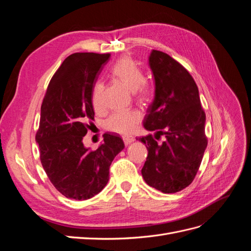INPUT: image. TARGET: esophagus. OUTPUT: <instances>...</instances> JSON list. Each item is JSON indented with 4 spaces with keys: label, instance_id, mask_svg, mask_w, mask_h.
Returning a JSON list of instances; mask_svg holds the SVG:
<instances>
[{
    "label": "esophagus",
    "instance_id": "obj_1",
    "mask_svg": "<svg viewBox=\"0 0 251 251\" xmlns=\"http://www.w3.org/2000/svg\"><path fill=\"white\" fill-rule=\"evenodd\" d=\"M123 139H124V142H125L126 146H128V144H131L135 140L133 136H124Z\"/></svg>",
    "mask_w": 251,
    "mask_h": 251
}]
</instances>
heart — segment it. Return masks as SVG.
Wrapping results in <instances>:
<instances>
[{
	"label": "heart",
	"instance_id": "obj_1",
	"mask_svg": "<svg viewBox=\"0 0 251 251\" xmlns=\"http://www.w3.org/2000/svg\"><path fill=\"white\" fill-rule=\"evenodd\" d=\"M111 76L116 79L127 90L135 93L136 97L142 102H148L151 97V89L144 82V74L140 68L130 57H123L111 68ZM103 86L97 81L92 90V103L96 110L103 107ZM142 118L139 110L118 111L113 113L105 121V127L111 132L126 135L132 133Z\"/></svg>",
	"mask_w": 251,
	"mask_h": 251
}]
</instances>
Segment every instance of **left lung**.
<instances>
[{
	"mask_svg": "<svg viewBox=\"0 0 251 251\" xmlns=\"http://www.w3.org/2000/svg\"><path fill=\"white\" fill-rule=\"evenodd\" d=\"M149 65L155 79V96L144 117L146 130L155 132L137 140L148 149L141 170L147 183L164 194L188 186L198 172L207 138L206 116L192 75L164 52L151 50ZM161 134L166 140L159 145Z\"/></svg>",
	"mask_w": 251,
	"mask_h": 251,
	"instance_id": "left-lung-1",
	"label": "left lung"
}]
</instances>
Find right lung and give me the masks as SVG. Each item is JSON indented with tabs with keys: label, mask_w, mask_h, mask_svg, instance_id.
Wrapping results in <instances>:
<instances>
[{
	"label": "right lung",
	"mask_w": 251,
	"mask_h": 251,
	"mask_svg": "<svg viewBox=\"0 0 251 251\" xmlns=\"http://www.w3.org/2000/svg\"><path fill=\"white\" fill-rule=\"evenodd\" d=\"M110 54L73 53L53 75L41 108L35 136L43 168L67 198L87 200L107 185L114 158L125 148L118 135L107 133L96 151L83 146L88 121L94 120L92 90Z\"/></svg>",
	"instance_id": "obj_1"
}]
</instances>
